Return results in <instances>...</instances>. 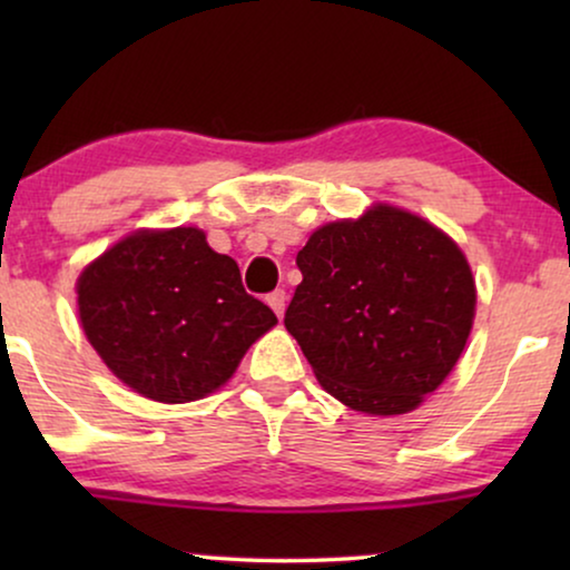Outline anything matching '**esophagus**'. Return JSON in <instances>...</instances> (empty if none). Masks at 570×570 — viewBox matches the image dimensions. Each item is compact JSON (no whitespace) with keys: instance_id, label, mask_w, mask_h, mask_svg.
<instances>
[{"instance_id":"esophagus-1","label":"esophagus","mask_w":570,"mask_h":570,"mask_svg":"<svg viewBox=\"0 0 570 570\" xmlns=\"http://www.w3.org/2000/svg\"><path fill=\"white\" fill-rule=\"evenodd\" d=\"M285 301H287V295H285V291H275V293H269L267 295V303H269V308L275 311V314L283 318V314H285Z\"/></svg>"}]
</instances>
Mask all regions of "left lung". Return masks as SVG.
<instances>
[{
	"mask_svg": "<svg viewBox=\"0 0 570 570\" xmlns=\"http://www.w3.org/2000/svg\"><path fill=\"white\" fill-rule=\"evenodd\" d=\"M295 264L303 283L285 326L334 400L404 415L443 384L478 303L466 256L446 233L376 205L311 233Z\"/></svg>",
	"mask_w": 570,
	"mask_h": 570,
	"instance_id": "obj_1",
	"label": "left lung"
}]
</instances>
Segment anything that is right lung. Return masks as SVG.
<instances>
[{
    "instance_id": "1",
    "label": "right lung",
    "mask_w": 570,
    "mask_h": 570,
    "mask_svg": "<svg viewBox=\"0 0 570 570\" xmlns=\"http://www.w3.org/2000/svg\"><path fill=\"white\" fill-rule=\"evenodd\" d=\"M85 337L147 400L184 404L220 389L277 324L240 285L238 264L199 228L137 230L82 269Z\"/></svg>"
}]
</instances>
